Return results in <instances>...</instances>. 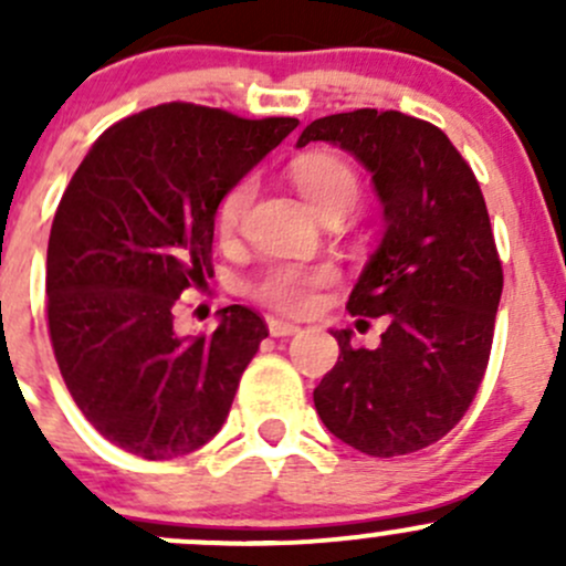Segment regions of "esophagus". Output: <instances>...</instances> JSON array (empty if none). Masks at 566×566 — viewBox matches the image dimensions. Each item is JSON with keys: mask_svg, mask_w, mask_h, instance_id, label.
<instances>
[{"mask_svg": "<svg viewBox=\"0 0 566 566\" xmlns=\"http://www.w3.org/2000/svg\"><path fill=\"white\" fill-rule=\"evenodd\" d=\"M268 331H271V336H293V334H298L301 325L290 323V319L271 317V319H268Z\"/></svg>", "mask_w": 566, "mask_h": 566, "instance_id": "1", "label": "esophagus"}]
</instances>
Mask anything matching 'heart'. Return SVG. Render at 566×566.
Returning <instances> with one entry per match:
<instances>
[{"label": "heart", "mask_w": 566, "mask_h": 566, "mask_svg": "<svg viewBox=\"0 0 566 566\" xmlns=\"http://www.w3.org/2000/svg\"><path fill=\"white\" fill-rule=\"evenodd\" d=\"M293 175L295 188L301 197L312 205L317 216L328 213V210H350L356 205L358 191V177L336 156H325V153H315V156H304L293 164L290 169ZM251 193H254V182L241 180L221 197L219 210H216V227L219 235L230 238L232 232L241 224L243 213H247ZM334 279V271L325 265L317 268H301V265H279L268 271L265 276L256 284V295L273 310L293 312H310L317 301V290Z\"/></svg>", "instance_id": "heart-1"}]
</instances>
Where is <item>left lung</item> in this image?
Wrapping results in <instances>:
<instances>
[{"label":"left lung","instance_id":"1","mask_svg":"<svg viewBox=\"0 0 566 566\" xmlns=\"http://www.w3.org/2000/svg\"><path fill=\"white\" fill-rule=\"evenodd\" d=\"M310 142L350 153L373 175L386 227L347 312L389 319L375 350L331 331L339 361L315 408L358 452H419L458 424L488 369L504 273L482 188L441 128L402 112L319 117L298 147Z\"/></svg>","mask_w":566,"mask_h":566}]
</instances>
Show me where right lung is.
<instances>
[{
    "mask_svg": "<svg viewBox=\"0 0 566 566\" xmlns=\"http://www.w3.org/2000/svg\"><path fill=\"white\" fill-rule=\"evenodd\" d=\"M295 125L153 106L104 130L67 182L45 256L49 334L67 391L114 447L172 460L227 421L265 323L232 304L210 336H180L172 306L213 273L221 197Z\"/></svg>",
    "mask_w": 566,
    "mask_h": 566,
    "instance_id": "1",
    "label": "right lung"
}]
</instances>
